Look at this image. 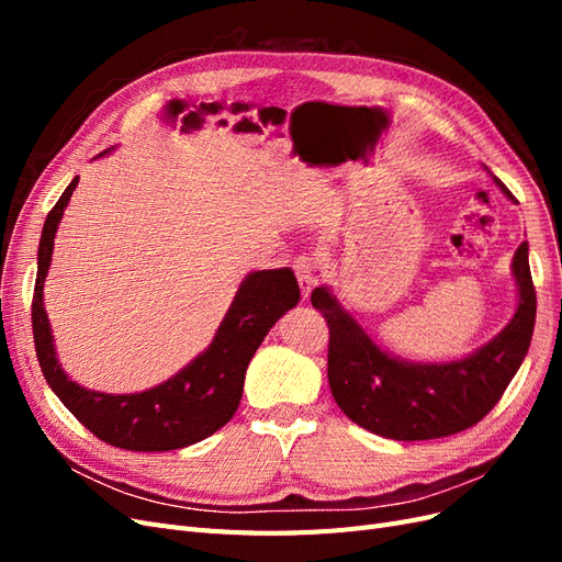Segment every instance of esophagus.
Instances as JSON below:
<instances>
[{"label": "esophagus", "instance_id": "esophagus-1", "mask_svg": "<svg viewBox=\"0 0 562 562\" xmlns=\"http://www.w3.org/2000/svg\"><path fill=\"white\" fill-rule=\"evenodd\" d=\"M293 269H295L297 283L302 288V297H310L312 288L316 285V260L312 255H300V258H295L293 262Z\"/></svg>", "mask_w": 562, "mask_h": 562}]
</instances>
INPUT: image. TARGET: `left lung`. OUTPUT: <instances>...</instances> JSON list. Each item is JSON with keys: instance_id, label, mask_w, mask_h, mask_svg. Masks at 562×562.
Here are the masks:
<instances>
[{"instance_id": "8db88e82", "label": "left lung", "mask_w": 562, "mask_h": 562, "mask_svg": "<svg viewBox=\"0 0 562 562\" xmlns=\"http://www.w3.org/2000/svg\"><path fill=\"white\" fill-rule=\"evenodd\" d=\"M495 182L514 201L504 182ZM512 269L518 283L514 318L487 345L448 363H413L382 351L330 288H314L312 304L330 330L328 384L342 413L359 427L394 440L443 438L479 424L514 380L535 330L537 295L525 241Z\"/></svg>"}]
</instances>
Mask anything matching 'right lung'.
<instances>
[{
    "label": "right lung",
    "instance_id": "add662e5",
    "mask_svg": "<svg viewBox=\"0 0 562 562\" xmlns=\"http://www.w3.org/2000/svg\"><path fill=\"white\" fill-rule=\"evenodd\" d=\"M77 182L79 178L67 184L56 206L46 215L40 239L32 333H35V349L44 378L67 411L93 436L114 448L166 452L194 446L234 417L252 353L258 351L271 326L300 302V285L293 269H262L248 274L209 349L171 380L140 394H103V391L83 389L60 368L44 310V281L50 267L54 239Z\"/></svg>",
    "mask_w": 562,
    "mask_h": 562
}]
</instances>
